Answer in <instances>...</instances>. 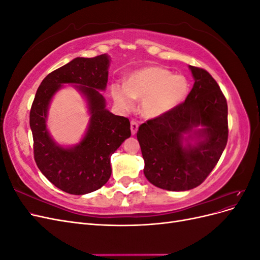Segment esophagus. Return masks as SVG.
Wrapping results in <instances>:
<instances>
[{
    "label": "esophagus",
    "instance_id": "esophagus-1",
    "mask_svg": "<svg viewBox=\"0 0 260 260\" xmlns=\"http://www.w3.org/2000/svg\"><path fill=\"white\" fill-rule=\"evenodd\" d=\"M138 128H139V124H138L135 120H132V121L130 122V129H131L132 136H135V135H136L137 131H138Z\"/></svg>",
    "mask_w": 260,
    "mask_h": 260
}]
</instances>
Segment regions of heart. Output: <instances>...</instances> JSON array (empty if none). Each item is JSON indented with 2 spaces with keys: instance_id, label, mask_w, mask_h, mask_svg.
<instances>
[{
  "instance_id": "1",
  "label": "heart",
  "mask_w": 260,
  "mask_h": 260,
  "mask_svg": "<svg viewBox=\"0 0 260 260\" xmlns=\"http://www.w3.org/2000/svg\"><path fill=\"white\" fill-rule=\"evenodd\" d=\"M187 86L183 76H172L169 70L154 66L131 73L124 84L113 82L109 92L121 111H129L135 100H141V114L156 119L174 111L185 96Z\"/></svg>"
}]
</instances>
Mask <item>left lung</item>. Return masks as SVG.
Returning <instances> with one entry per match:
<instances>
[{
    "label": "left lung",
    "mask_w": 260,
    "mask_h": 260,
    "mask_svg": "<svg viewBox=\"0 0 260 260\" xmlns=\"http://www.w3.org/2000/svg\"><path fill=\"white\" fill-rule=\"evenodd\" d=\"M194 84L184 103L142 123L137 133L144 175L168 191L199 186L215 168L228 142V105L206 70L188 66Z\"/></svg>",
    "instance_id": "1"
}]
</instances>
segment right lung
Instances as JSON below:
<instances>
[{
    "label": "right lung",
    "instance_id": "obj_1",
    "mask_svg": "<svg viewBox=\"0 0 260 260\" xmlns=\"http://www.w3.org/2000/svg\"><path fill=\"white\" fill-rule=\"evenodd\" d=\"M111 57H77L46 76L36 93L30 111V128L38 168L59 190L83 195L99 190L111 178V156L131 136L128 118L106 108L105 91ZM72 86L85 99L90 116L82 140L75 146L57 144L47 128L48 109L54 94Z\"/></svg>",
    "mask_w": 260,
    "mask_h": 260
}]
</instances>
